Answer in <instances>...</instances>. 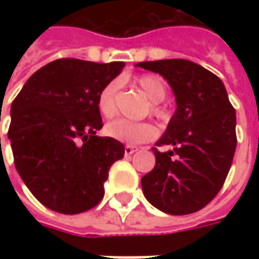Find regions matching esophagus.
Masks as SVG:
<instances>
[{
	"mask_svg": "<svg viewBox=\"0 0 259 259\" xmlns=\"http://www.w3.org/2000/svg\"><path fill=\"white\" fill-rule=\"evenodd\" d=\"M135 151H138V147H133V145H126L125 147V155L134 154Z\"/></svg>",
	"mask_w": 259,
	"mask_h": 259,
	"instance_id": "34e87169",
	"label": "esophagus"
}]
</instances>
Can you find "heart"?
I'll return each mask as SVG.
<instances>
[{
  "label": "heart",
  "instance_id": "1",
  "mask_svg": "<svg viewBox=\"0 0 259 259\" xmlns=\"http://www.w3.org/2000/svg\"><path fill=\"white\" fill-rule=\"evenodd\" d=\"M135 85L138 86L147 98L153 102L151 105V114L157 118H164L165 109L160 105L167 96V86L161 76L157 75H143L135 79ZM116 92L118 83L109 82L101 89L98 95V109L105 118H112L116 112ZM108 137L114 138L116 141H121L125 144H141L155 138L157 128L150 122H133L126 119H115L106 125L105 128Z\"/></svg>",
  "mask_w": 259,
  "mask_h": 259
}]
</instances>
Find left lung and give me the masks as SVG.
<instances>
[{
  "label": "left lung",
  "instance_id": "1",
  "mask_svg": "<svg viewBox=\"0 0 259 259\" xmlns=\"http://www.w3.org/2000/svg\"><path fill=\"white\" fill-rule=\"evenodd\" d=\"M143 69L164 77L173 89L177 109L157 147L154 168L141 179L145 199L170 214L203 209L219 193L236 148V114L224 82L184 59L140 62Z\"/></svg>",
  "mask_w": 259,
  "mask_h": 259
}]
</instances>
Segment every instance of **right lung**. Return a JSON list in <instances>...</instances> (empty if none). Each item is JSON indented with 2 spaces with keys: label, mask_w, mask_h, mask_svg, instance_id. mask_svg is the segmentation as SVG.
<instances>
[{
  "label": "right lung",
  "mask_w": 259,
  "mask_h": 259,
  "mask_svg": "<svg viewBox=\"0 0 259 259\" xmlns=\"http://www.w3.org/2000/svg\"><path fill=\"white\" fill-rule=\"evenodd\" d=\"M124 62L59 59L38 69L11 105L14 164L28 190L46 207L76 214L104 197V183L122 143L98 137V95L121 73Z\"/></svg>",
  "instance_id": "add662e5"
}]
</instances>
